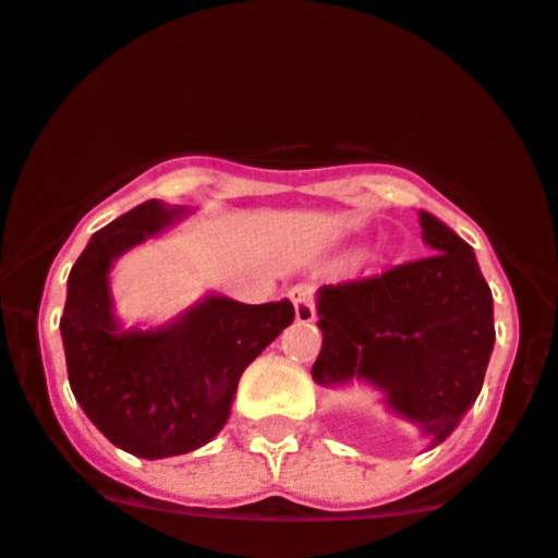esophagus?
I'll use <instances>...</instances> for the list:
<instances>
[{
  "label": "esophagus",
  "instance_id": "esophagus-1",
  "mask_svg": "<svg viewBox=\"0 0 558 558\" xmlns=\"http://www.w3.org/2000/svg\"><path fill=\"white\" fill-rule=\"evenodd\" d=\"M291 302H293V310H296V320L299 323H312V317H315V304H312V286L307 283H299L293 286L289 291Z\"/></svg>",
  "mask_w": 558,
  "mask_h": 558
}]
</instances>
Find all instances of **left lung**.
Returning <instances> with one entry per match:
<instances>
[{"instance_id": "obj_1", "label": "left lung", "mask_w": 558, "mask_h": 558, "mask_svg": "<svg viewBox=\"0 0 558 558\" xmlns=\"http://www.w3.org/2000/svg\"><path fill=\"white\" fill-rule=\"evenodd\" d=\"M418 217L426 259L317 289L323 347L312 378L323 389L368 384L432 450L480 397L495 326L474 248L434 214Z\"/></svg>"}]
</instances>
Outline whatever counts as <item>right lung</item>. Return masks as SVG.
Here are the masks:
<instances>
[{"label": "right lung", "mask_w": 558, "mask_h": 558, "mask_svg": "<svg viewBox=\"0 0 558 558\" xmlns=\"http://www.w3.org/2000/svg\"><path fill=\"white\" fill-rule=\"evenodd\" d=\"M190 214L153 198L97 230L71 267L60 317L76 402L116 448L148 461L211 442L228 424L243 371L293 323L289 299L241 304L222 293H206L163 326L119 320L116 259Z\"/></svg>", "instance_id": "1"}]
</instances>
